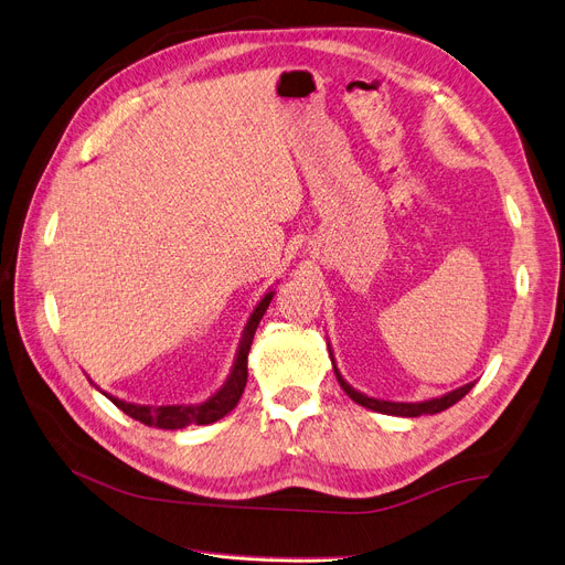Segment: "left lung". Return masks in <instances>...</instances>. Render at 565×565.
<instances>
[{
  "label": "left lung",
  "mask_w": 565,
  "mask_h": 565,
  "mask_svg": "<svg viewBox=\"0 0 565 565\" xmlns=\"http://www.w3.org/2000/svg\"><path fill=\"white\" fill-rule=\"evenodd\" d=\"M328 351H330L334 376H337L339 385L343 387V392H347V395H349L355 404H360V406H364V408H370V411H376V413L399 415V418H418V415H425V413L434 415V413H440V411L450 408L452 404H457V402L466 395V392H469V390L473 387V383H466V385H461V387H457V390H452V392H446V395L434 397V399H425V402H390V399H376V397L364 395V392L355 390L353 385H349L347 381H343V376L339 374L337 364H334V353H332L330 341H328Z\"/></svg>",
  "instance_id": "left-lung-1"
}]
</instances>
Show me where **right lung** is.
<instances>
[{
	"label": "right lung",
	"instance_id": "1",
	"mask_svg": "<svg viewBox=\"0 0 565 565\" xmlns=\"http://www.w3.org/2000/svg\"><path fill=\"white\" fill-rule=\"evenodd\" d=\"M273 298H275V290H267L265 296L260 298V302L254 307L247 326H244V330H242V337H239V343H237V353H235L228 379L205 402L150 406V404H131V402H125V399H117V397L108 395V392H104L99 387H96V390L104 392V395L119 411H125L129 418L142 423V425L159 427V429H184L189 425H210V423L222 420L224 415H228L237 406L242 392H244V385H247V358H249L252 341H254V334H256L260 318L267 311L269 302H273Z\"/></svg>",
	"mask_w": 565,
	"mask_h": 565
}]
</instances>
